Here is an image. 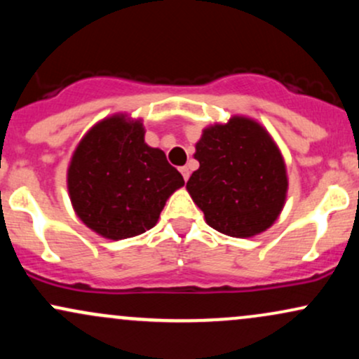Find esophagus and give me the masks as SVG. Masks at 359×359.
<instances>
[{
	"mask_svg": "<svg viewBox=\"0 0 359 359\" xmlns=\"http://www.w3.org/2000/svg\"><path fill=\"white\" fill-rule=\"evenodd\" d=\"M180 174H182L184 180H189V177H191V170H189V167H180Z\"/></svg>",
	"mask_w": 359,
	"mask_h": 359,
	"instance_id": "1",
	"label": "esophagus"
}]
</instances>
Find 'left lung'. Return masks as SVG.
<instances>
[{
	"instance_id": "1",
	"label": "left lung",
	"mask_w": 359,
	"mask_h": 359,
	"mask_svg": "<svg viewBox=\"0 0 359 359\" xmlns=\"http://www.w3.org/2000/svg\"><path fill=\"white\" fill-rule=\"evenodd\" d=\"M187 191L216 231L250 238L273 224L287 194L285 163L270 135L248 118L204 130Z\"/></svg>"
}]
</instances>
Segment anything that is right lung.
<instances>
[{
  "mask_svg": "<svg viewBox=\"0 0 359 359\" xmlns=\"http://www.w3.org/2000/svg\"><path fill=\"white\" fill-rule=\"evenodd\" d=\"M140 121H101L82 138L69 167V194L77 216L109 240L151 229L184 177L158 148L145 143Z\"/></svg>",
  "mask_w": 359,
  "mask_h": 359,
  "instance_id": "1",
  "label": "right lung"
}]
</instances>
